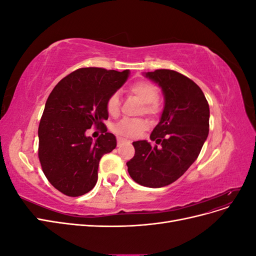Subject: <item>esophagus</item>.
Masks as SVG:
<instances>
[{"mask_svg":"<svg viewBox=\"0 0 256 256\" xmlns=\"http://www.w3.org/2000/svg\"><path fill=\"white\" fill-rule=\"evenodd\" d=\"M124 142H125V141H124L122 138H118V147H120V146H122V145L124 144Z\"/></svg>","mask_w":256,"mask_h":256,"instance_id":"obj_1","label":"esophagus"}]
</instances>
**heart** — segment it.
Returning <instances> with one entry per match:
<instances>
[{
  "label": "heart",
  "instance_id": "b5f03b06",
  "mask_svg": "<svg viewBox=\"0 0 256 256\" xmlns=\"http://www.w3.org/2000/svg\"><path fill=\"white\" fill-rule=\"evenodd\" d=\"M128 92L136 96L143 104L141 113L154 116L159 113V90L154 85L148 81H138L131 84ZM106 111L111 116H116L120 113V100L118 92H113L106 100ZM148 127V122L146 120H129L125 118L118 122L113 127V132L122 138H136L143 130Z\"/></svg>",
  "mask_w": 256,
  "mask_h": 256
}]
</instances>
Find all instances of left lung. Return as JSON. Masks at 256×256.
<instances>
[{
	"instance_id": "8db88e82",
	"label": "left lung",
	"mask_w": 256,
	"mask_h": 256,
	"mask_svg": "<svg viewBox=\"0 0 256 256\" xmlns=\"http://www.w3.org/2000/svg\"><path fill=\"white\" fill-rule=\"evenodd\" d=\"M164 96L158 125L145 140L134 142V157L127 162L132 180L145 187L161 188L177 180L196 160L209 132V106L198 85L170 69L145 72Z\"/></svg>"
}]
</instances>
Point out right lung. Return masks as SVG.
Segmentation results:
<instances>
[{
  "label": "right lung",
  "instance_id": "1",
  "mask_svg": "<svg viewBox=\"0 0 256 256\" xmlns=\"http://www.w3.org/2000/svg\"><path fill=\"white\" fill-rule=\"evenodd\" d=\"M128 76L129 70L80 68L52 90L38 127V157L47 180L63 194L80 196L95 187L100 159L116 147L104 124L106 100ZM92 126L103 131L96 142L86 136Z\"/></svg>",
  "mask_w": 256,
  "mask_h": 256
}]
</instances>
